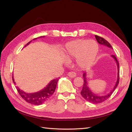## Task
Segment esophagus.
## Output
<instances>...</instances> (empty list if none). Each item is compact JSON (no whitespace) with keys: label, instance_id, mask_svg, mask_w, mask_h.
<instances>
[{"label":"esophagus","instance_id":"obj_1","mask_svg":"<svg viewBox=\"0 0 132 132\" xmlns=\"http://www.w3.org/2000/svg\"><path fill=\"white\" fill-rule=\"evenodd\" d=\"M68 75L69 77H70V78H75L76 76H77V74H76L75 73L73 72V71H71V72L68 73Z\"/></svg>","mask_w":132,"mask_h":132}]
</instances>
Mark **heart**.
<instances>
[{"label":"heart","mask_w":132,"mask_h":132,"mask_svg":"<svg viewBox=\"0 0 132 132\" xmlns=\"http://www.w3.org/2000/svg\"><path fill=\"white\" fill-rule=\"evenodd\" d=\"M98 47L93 40L77 39L67 43L65 57L68 61L76 59V63L81 68H88L94 64Z\"/></svg>","instance_id":"b5f03b06"}]
</instances>
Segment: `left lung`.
<instances>
[{
  "instance_id": "1",
  "label": "left lung",
  "mask_w": 132,
  "mask_h": 132,
  "mask_svg": "<svg viewBox=\"0 0 132 132\" xmlns=\"http://www.w3.org/2000/svg\"><path fill=\"white\" fill-rule=\"evenodd\" d=\"M95 38L96 39V40L97 42L100 44L101 45L105 46L107 47L110 48L111 49H113L112 47L111 46V45L109 43V42L107 41L106 39H105L101 37L95 35ZM111 57H112L114 61L116 62L117 64V70H118V73H117V81L115 84V85L113 87V89L112 90L109 94H107L105 95H98L96 94H95L90 89L88 85V82H87V78H86V73H84L83 74V78H84V84H83V86H82V89L80 92V94L84 98L86 101L88 102L94 103V104H97V103H102L103 102H104L106 101V100L109 98L111 95L113 93V91L116 88L117 85L119 84V63L118 62L117 59L115 55H112Z\"/></svg>"
}]
</instances>
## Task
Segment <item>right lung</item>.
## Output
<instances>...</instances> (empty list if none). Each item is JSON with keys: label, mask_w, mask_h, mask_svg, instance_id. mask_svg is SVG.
<instances>
[{"label": "right lung", "mask_w": 132, "mask_h": 132, "mask_svg": "<svg viewBox=\"0 0 132 132\" xmlns=\"http://www.w3.org/2000/svg\"><path fill=\"white\" fill-rule=\"evenodd\" d=\"M44 37L45 36H41L37 38H35L33 39L32 40H36V39H37L38 38ZM32 40H31L29 43H27L25 46V47H26L27 45H29L30 42H31V41ZM58 80V78L52 80L49 82L48 84L45 88L34 93H27L26 92L20 89L19 87H16V89L20 95L21 96V97L27 102L30 103L31 104H32L34 105H42V103H43L45 102H46L47 100H48L50 98L51 96L53 95L54 92L55 91V88H56ZM13 81L14 83V84H15V82L14 81L13 76Z\"/></svg>", "instance_id": "obj_1"}]
</instances>
